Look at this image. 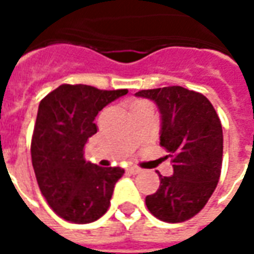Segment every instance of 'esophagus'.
<instances>
[{"instance_id":"34e87169","label":"esophagus","mask_w":254,"mask_h":254,"mask_svg":"<svg viewBox=\"0 0 254 254\" xmlns=\"http://www.w3.org/2000/svg\"><path fill=\"white\" fill-rule=\"evenodd\" d=\"M127 173H130V174H140V173H141V169L134 167V166H130V167H127Z\"/></svg>"}]
</instances>
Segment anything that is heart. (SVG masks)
<instances>
[{"label":"heart","mask_w":254,"mask_h":254,"mask_svg":"<svg viewBox=\"0 0 254 254\" xmlns=\"http://www.w3.org/2000/svg\"><path fill=\"white\" fill-rule=\"evenodd\" d=\"M138 103H143V102H138Z\"/></svg>","instance_id":"heart-1"}]
</instances>
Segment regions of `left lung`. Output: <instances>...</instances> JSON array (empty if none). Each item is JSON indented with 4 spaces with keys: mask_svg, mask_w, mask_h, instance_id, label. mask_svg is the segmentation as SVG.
<instances>
[{
    "mask_svg": "<svg viewBox=\"0 0 254 254\" xmlns=\"http://www.w3.org/2000/svg\"><path fill=\"white\" fill-rule=\"evenodd\" d=\"M162 117L160 145L173 159L174 174H159V189L145 197L148 211L167 223L193 218L216 189L223 158L222 124L211 102L180 85L143 89Z\"/></svg>",
    "mask_w": 254,
    "mask_h": 254,
    "instance_id": "8db88e82",
    "label": "left lung"
}]
</instances>
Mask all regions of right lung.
I'll return each mask as SVG.
<instances>
[{"mask_svg": "<svg viewBox=\"0 0 254 254\" xmlns=\"http://www.w3.org/2000/svg\"><path fill=\"white\" fill-rule=\"evenodd\" d=\"M127 94L84 84H63L39 103L31 158L42 194L54 212L72 223H91L110 207L120 167H99L84 159V145L98 132L95 117Z\"/></svg>", "mask_w": 254, "mask_h": 254, "instance_id": "right-lung-1", "label": "right lung"}]
</instances>
